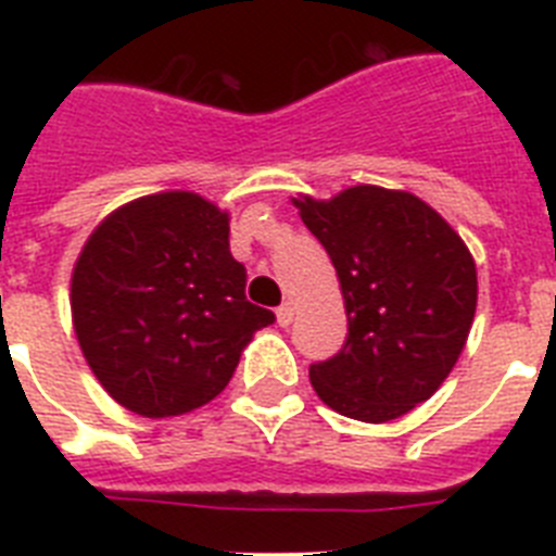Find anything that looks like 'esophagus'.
<instances>
[{
	"mask_svg": "<svg viewBox=\"0 0 556 556\" xmlns=\"http://www.w3.org/2000/svg\"><path fill=\"white\" fill-rule=\"evenodd\" d=\"M275 317H278V326H281V328L292 326L294 308H292V306H289V303H283V306H278V312H275Z\"/></svg>",
	"mask_w": 556,
	"mask_h": 556,
	"instance_id": "1",
	"label": "esophagus"
}]
</instances>
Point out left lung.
Returning <instances> with one entry per match:
<instances>
[{"mask_svg":"<svg viewBox=\"0 0 556 556\" xmlns=\"http://www.w3.org/2000/svg\"><path fill=\"white\" fill-rule=\"evenodd\" d=\"M301 219L331 255L348 339L308 367L339 415L384 424L429 401L454 370L476 314V264L434 208L409 191L353 186Z\"/></svg>","mask_w":556,"mask_h":556,"instance_id":"1","label":"left lung"}]
</instances>
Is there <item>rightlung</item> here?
Returning a JSON list of instances; mask_svg holds the SVG:
<instances>
[{"label": "right lung", "mask_w": 556, "mask_h": 556, "mask_svg": "<svg viewBox=\"0 0 556 556\" xmlns=\"http://www.w3.org/2000/svg\"><path fill=\"white\" fill-rule=\"evenodd\" d=\"M228 214L189 191L122 205L91 233L72 275V317L108 395L144 417L208 404L228 387L269 308L244 298Z\"/></svg>", "instance_id": "1"}]
</instances>
